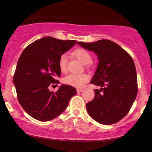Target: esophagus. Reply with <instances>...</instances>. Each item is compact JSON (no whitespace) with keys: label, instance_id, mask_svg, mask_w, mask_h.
<instances>
[{"label":"esophagus","instance_id":"34e87169","mask_svg":"<svg viewBox=\"0 0 152 152\" xmlns=\"http://www.w3.org/2000/svg\"><path fill=\"white\" fill-rule=\"evenodd\" d=\"M83 91V89H82V88H77L76 89V91L77 93H81Z\"/></svg>","mask_w":152,"mask_h":152}]
</instances>
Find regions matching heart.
I'll list each match as a JSON object with an SVG mask.
<instances>
[{
	"mask_svg": "<svg viewBox=\"0 0 152 152\" xmlns=\"http://www.w3.org/2000/svg\"><path fill=\"white\" fill-rule=\"evenodd\" d=\"M73 54L83 64H87L91 62L92 56L88 50L85 48H79L73 51ZM69 55L63 53L60 56L58 64L59 69L62 72H66L68 69ZM89 80V76L86 74L71 73L63 78V82L67 85L80 88L82 87Z\"/></svg>",
	"mask_w": 152,
	"mask_h": 152,
	"instance_id": "heart-1",
	"label": "heart"
}]
</instances>
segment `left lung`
I'll list each match as a JSON object with an SVG mask.
<instances>
[{
  "mask_svg": "<svg viewBox=\"0 0 152 152\" xmlns=\"http://www.w3.org/2000/svg\"><path fill=\"white\" fill-rule=\"evenodd\" d=\"M93 51L99 63L90 83L102 87L86 104L90 116L103 125H112L127 115L138 92L137 75L133 58L118 44L109 40L77 43Z\"/></svg>",
  "mask_w": 152,
  "mask_h": 152,
  "instance_id": "8db88e82",
  "label": "left lung"
}]
</instances>
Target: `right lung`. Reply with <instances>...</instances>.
I'll return each instance as SVG.
<instances>
[{
	"label": "right lung",
	"mask_w": 152,
	"mask_h": 152,
	"mask_svg": "<svg viewBox=\"0 0 152 152\" xmlns=\"http://www.w3.org/2000/svg\"><path fill=\"white\" fill-rule=\"evenodd\" d=\"M76 40L46 37L28 45L19 57L14 74L18 100L31 117L47 121L60 115L76 95L74 87L63 84L57 91L49 88L59 81L60 56L76 44Z\"/></svg>",
	"instance_id": "right-lung-1"
}]
</instances>
